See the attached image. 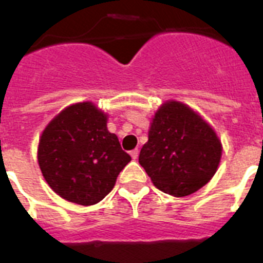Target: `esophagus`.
Segmentation results:
<instances>
[{
	"mask_svg": "<svg viewBox=\"0 0 263 263\" xmlns=\"http://www.w3.org/2000/svg\"><path fill=\"white\" fill-rule=\"evenodd\" d=\"M130 155H132V158H133V159H137L139 155L138 148H134V150H132V152H130Z\"/></svg>",
	"mask_w": 263,
	"mask_h": 263,
	"instance_id": "34e87169",
	"label": "esophagus"
}]
</instances>
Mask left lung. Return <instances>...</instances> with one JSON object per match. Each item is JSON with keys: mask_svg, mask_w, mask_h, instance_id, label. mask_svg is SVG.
<instances>
[{"mask_svg": "<svg viewBox=\"0 0 263 263\" xmlns=\"http://www.w3.org/2000/svg\"><path fill=\"white\" fill-rule=\"evenodd\" d=\"M221 154L212 126L188 105L168 100L155 111L138 162L158 190L183 197L210 182Z\"/></svg>", "mask_w": 263, "mask_h": 263, "instance_id": "1", "label": "left lung"}]
</instances>
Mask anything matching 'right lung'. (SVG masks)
Returning a JSON list of instances; mask_svg holds the SVG:
<instances>
[{"label": "right lung", "instance_id": "right-lung-1", "mask_svg": "<svg viewBox=\"0 0 263 263\" xmlns=\"http://www.w3.org/2000/svg\"><path fill=\"white\" fill-rule=\"evenodd\" d=\"M108 116L93 103L63 109L42 132L38 163L55 194L80 205H93L113 190L132 158L106 127Z\"/></svg>", "mask_w": 263, "mask_h": 263}]
</instances>
